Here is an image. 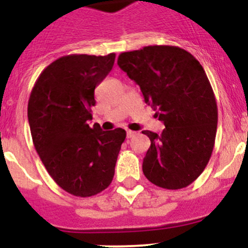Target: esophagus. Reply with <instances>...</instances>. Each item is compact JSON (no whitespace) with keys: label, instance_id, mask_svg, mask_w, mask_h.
I'll use <instances>...</instances> for the list:
<instances>
[{"label":"esophagus","instance_id":"obj_1","mask_svg":"<svg viewBox=\"0 0 248 248\" xmlns=\"http://www.w3.org/2000/svg\"><path fill=\"white\" fill-rule=\"evenodd\" d=\"M136 134H137V132L128 129V131H127V138H133V137L136 136Z\"/></svg>","mask_w":248,"mask_h":248}]
</instances>
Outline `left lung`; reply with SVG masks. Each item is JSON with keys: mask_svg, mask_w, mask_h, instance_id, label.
I'll return each instance as SVG.
<instances>
[{"mask_svg": "<svg viewBox=\"0 0 248 248\" xmlns=\"http://www.w3.org/2000/svg\"><path fill=\"white\" fill-rule=\"evenodd\" d=\"M117 64L139 85L166 126L159 136L142 131L151 141L142 172L162 188H185L204 171L216 139L218 111L204 68L193 55L174 46L122 52Z\"/></svg>", "mask_w": 248, "mask_h": 248, "instance_id": "8db88e82", "label": "left lung"}]
</instances>
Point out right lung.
<instances>
[{
	"instance_id": "add662e5",
	"label": "right lung",
	"mask_w": 248,
	"mask_h": 248,
	"mask_svg": "<svg viewBox=\"0 0 248 248\" xmlns=\"http://www.w3.org/2000/svg\"><path fill=\"white\" fill-rule=\"evenodd\" d=\"M115 54H72L55 60L34 82L27 116L37 154L63 191L96 196L112 181L126 139L122 128L90 127L94 89L111 71Z\"/></svg>"
}]
</instances>
